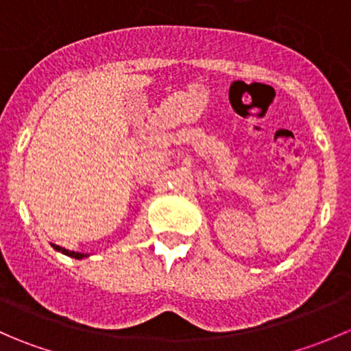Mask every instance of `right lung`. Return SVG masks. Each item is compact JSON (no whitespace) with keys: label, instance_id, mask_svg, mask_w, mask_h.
Here are the masks:
<instances>
[{"label":"right lung","instance_id":"1","mask_svg":"<svg viewBox=\"0 0 351 351\" xmlns=\"http://www.w3.org/2000/svg\"><path fill=\"white\" fill-rule=\"evenodd\" d=\"M51 246L54 247L56 251H59V253L66 254V256H69V258H74V260H83V258L90 256V253H80V251H71V250H66V247H62V246H58V244H52L51 243Z\"/></svg>","mask_w":351,"mask_h":351}]
</instances>
